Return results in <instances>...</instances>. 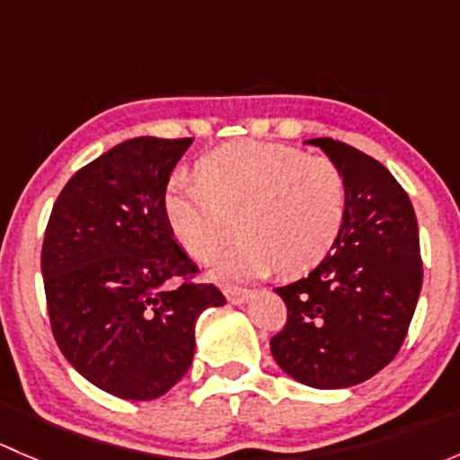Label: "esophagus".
Instances as JSON below:
<instances>
[{"label": "esophagus", "instance_id": "34e87169", "mask_svg": "<svg viewBox=\"0 0 460 460\" xmlns=\"http://www.w3.org/2000/svg\"><path fill=\"white\" fill-rule=\"evenodd\" d=\"M225 296L231 305H244L253 296L252 289H243V287H225Z\"/></svg>", "mask_w": 460, "mask_h": 460}]
</instances>
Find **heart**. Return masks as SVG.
<instances>
[{
  "instance_id": "1",
  "label": "heart",
  "mask_w": 460,
  "mask_h": 460,
  "mask_svg": "<svg viewBox=\"0 0 460 460\" xmlns=\"http://www.w3.org/2000/svg\"><path fill=\"white\" fill-rule=\"evenodd\" d=\"M162 207L173 238L202 262L216 258L238 229L240 244L217 262L222 278L271 269L296 276L336 244L349 187L341 166L324 155L287 144L234 142L204 155L196 178L175 173Z\"/></svg>"
}]
</instances>
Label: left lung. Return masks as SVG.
<instances>
[{
	"label": "left lung",
	"instance_id": "obj_1",
	"mask_svg": "<svg viewBox=\"0 0 460 460\" xmlns=\"http://www.w3.org/2000/svg\"><path fill=\"white\" fill-rule=\"evenodd\" d=\"M307 142L342 169L349 211L323 262L276 289L287 323L271 338V354L298 383L341 389L378 374L405 341L423 285L419 222L378 160L332 137Z\"/></svg>",
	"mask_w": 460,
	"mask_h": 460
}]
</instances>
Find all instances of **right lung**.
I'll list each match as a JSON object with an SVG mask.
<instances>
[{
    "instance_id": "add662e5",
    "label": "right lung",
    "mask_w": 460,
    "mask_h": 460,
    "mask_svg": "<svg viewBox=\"0 0 460 460\" xmlns=\"http://www.w3.org/2000/svg\"><path fill=\"white\" fill-rule=\"evenodd\" d=\"M191 137H133L66 182L41 244L58 347L88 383L153 401L191 367L196 323L225 305L166 222V182Z\"/></svg>"
}]
</instances>
